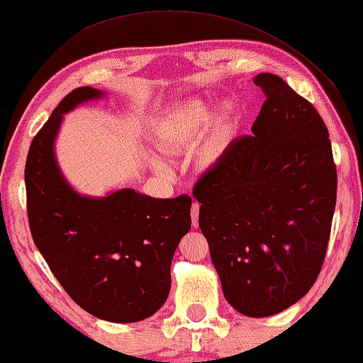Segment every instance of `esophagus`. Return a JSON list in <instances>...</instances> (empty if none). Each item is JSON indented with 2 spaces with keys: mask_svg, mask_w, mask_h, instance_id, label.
Instances as JSON below:
<instances>
[{
  "mask_svg": "<svg viewBox=\"0 0 363 363\" xmlns=\"http://www.w3.org/2000/svg\"><path fill=\"white\" fill-rule=\"evenodd\" d=\"M199 208H201V206H199L197 202H194L192 207H191V217H192V225L194 227L199 225Z\"/></svg>",
  "mask_w": 363,
  "mask_h": 363,
  "instance_id": "34e87169",
  "label": "esophagus"
}]
</instances>
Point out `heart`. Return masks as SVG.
Wrapping results in <instances>:
<instances>
[{"instance_id":"obj_1","label":"heart","mask_w":363,"mask_h":363,"mask_svg":"<svg viewBox=\"0 0 363 363\" xmlns=\"http://www.w3.org/2000/svg\"><path fill=\"white\" fill-rule=\"evenodd\" d=\"M206 133H203V131ZM233 131L232 111L225 108L212 116L211 104L203 100H191L176 106L162 116L156 128L157 147L166 155H179L196 146L201 164H211L222 155Z\"/></svg>"}]
</instances>
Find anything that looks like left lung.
I'll return each instance as SVG.
<instances>
[{
    "instance_id": "left-lung-1",
    "label": "left lung",
    "mask_w": 363,
    "mask_h": 363,
    "mask_svg": "<svg viewBox=\"0 0 363 363\" xmlns=\"http://www.w3.org/2000/svg\"><path fill=\"white\" fill-rule=\"evenodd\" d=\"M253 82L267 95L253 135L233 140L192 194L223 296L238 313L267 318L298 303L319 277L337 171L313 104L274 74Z\"/></svg>"
}]
</instances>
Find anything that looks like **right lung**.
I'll return each mask as SVG.
<instances>
[{
	"label": "right lung",
	"mask_w": 363,
	"mask_h": 363,
	"mask_svg": "<svg viewBox=\"0 0 363 363\" xmlns=\"http://www.w3.org/2000/svg\"><path fill=\"white\" fill-rule=\"evenodd\" d=\"M104 96L79 86L52 111L30 143L24 181L35 247L82 309L110 323H136L164 304L171 262L191 230V197L155 199L120 189L85 197L60 174L54 141L62 116Z\"/></svg>",
	"instance_id": "obj_1"
}]
</instances>
